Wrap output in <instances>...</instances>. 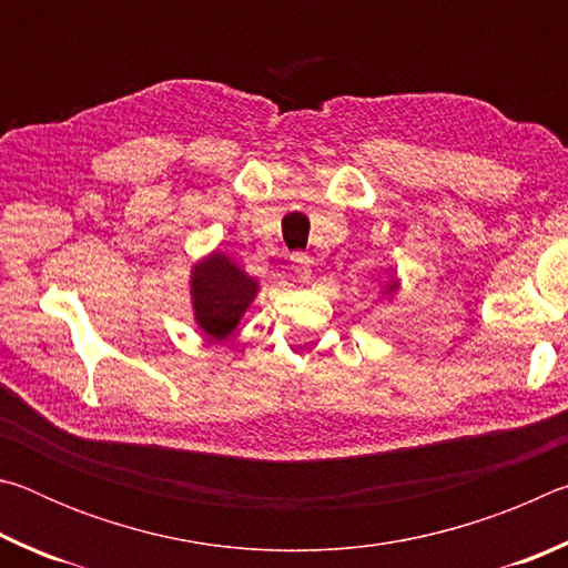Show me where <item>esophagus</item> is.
Listing matches in <instances>:
<instances>
[{
	"label": "esophagus",
	"instance_id": "1",
	"mask_svg": "<svg viewBox=\"0 0 568 568\" xmlns=\"http://www.w3.org/2000/svg\"><path fill=\"white\" fill-rule=\"evenodd\" d=\"M291 265H293L295 275L301 277L303 283L311 281V271H313V261H311V255H305V253H295V255L291 257Z\"/></svg>",
	"mask_w": 568,
	"mask_h": 568
}]
</instances>
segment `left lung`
I'll list each match as a JSON object with an SVG mask.
<instances>
[{
    "mask_svg": "<svg viewBox=\"0 0 568 568\" xmlns=\"http://www.w3.org/2000/svg\"><path fill=\"white\" fill-rule=\"evenodd\" d=\"M381 291H383V295H386V297H393V295H396V291H398V277L393 275L388 283H383Z\"/></svg>",
    "mask_w": 568,
    "mask_h": 568,
    "instance_id": "left-lung-1",
    "label": "left lung"
}]
</instances>
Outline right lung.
<instances>
[{
  "instance_id": "add662e5",
  "label": "right lung",
  "mask_w": 568,
  "mask_h": 568,
  "mask_svg": "<svg viewBox=\"0 0 568 568\" xmlns=\"http://www.w3.org/2000/svg\"><path fill=\"white\" fill-rule=\"evenodd\" d=\"M257 285L225 253H210L190 271V301L197 328L210 341H225L237 328L250 303L255 301Z\"/></svg>"
}]
</instances>
